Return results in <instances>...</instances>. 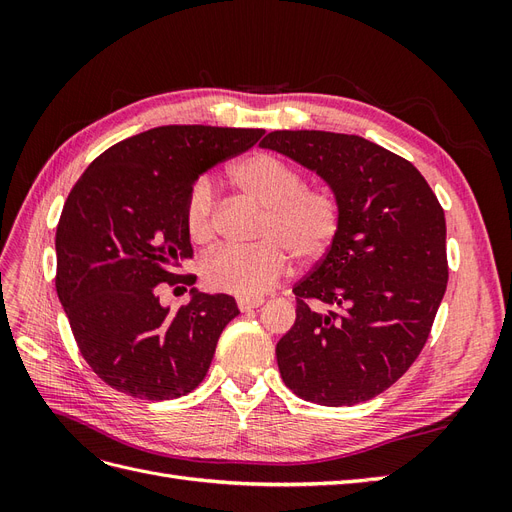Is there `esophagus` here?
<instances>
[{"label": "esophagus", "instance_id": "34e87169", "mask_svg": "<svg viewBox=\"0 0 512 512\" xmlns=\"http://www.w3.org/2000/svg\"><path fill=\"white\" fill-rule=\"evenodd\" d=\"M262 303H265L262 299H252V301H245V299H241V301H239V309H241V312H252V309L260 307Z\"/></svg>", "mask_w": 512, "mask_h": 512}]
</instances>
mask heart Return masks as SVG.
Segmentation results:
<instances>
[{
  "mask_svg": "<svg viewBox=\"0 0 512 512\" xmlns=\"http://www.w3.org/2000/svg\"><path fill=\"white\" fill-rule=\"evenodd\" d=\"M232 181L260 207L256 247L228 245L203 262V280L209 288L237 299H260L290 269V256L303 265L320 260L331 250L342 228V203L327 188H312L292 164L252 153L232 168ZM183 220L194 243L207 245L218 235V192L211 177H198L183 203Z\"/></svg>",
  "mask_w": 512,
  "mask_h": 512,
  "instance_id": "1",
  "label": "heart"
}]
</instances>
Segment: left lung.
Segmentation results:
<instances>
[{
    "label": "left lung",
    "instance_id": "obj_1",
    "mask_svg": "<svg viewBox=\"0 0 512 512\" xmlns=\"http://www.w3.org/2000/svg\"><path fill=\"white\" fill-rule=\"evenodd\" d=\"M260 145L316 170L344 211L331 250L292 288L282 380L320 406L361 404L406 374L431 333L448 282L444 209L414 164L367 138L275 130Z\"/></svg>",
    "mask_w": 512,
    "mask_h": 512
}]
</instances>
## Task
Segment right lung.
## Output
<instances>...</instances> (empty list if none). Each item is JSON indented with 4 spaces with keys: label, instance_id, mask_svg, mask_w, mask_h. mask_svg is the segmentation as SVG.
I'll return each mask as SVG.
<instances>
[{
    "label": "right lung",
    "instance_id": "1",
    "mask_svg": "<svg viewBox=\"0 0 512 512\" xmlns=\"http://www.w3.org/2000/svg\"><path fill=\"white\" fill-rule=\"evenodd\" d=\"M265 130L160 126L89 164L57 224V297L83 359L113 389L149 401L192 393L207 376L226 324L228 294L192 290L170 309L160 288L192 286L183 203L207 168L258 143Z\"/></svg>",
    "mask_w": 512,
    "mask_h": 512
}]
</instances>
